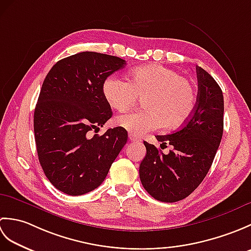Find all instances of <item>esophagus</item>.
Listing matches in <instances>:
<instances>
[{"instance_id":"obj_1","label":"esophagus","mask_w":251,"mask_h":251,"mask_svg":"<svg viewBox=\"0 0 251 251\" xmlns=\"http://www.w3.org/2000/svg\"><path fill=\"white\" fill-rule=\"evenodd\" d=\"M128 137H129V140L132 141V142H140L141 141L139 138H138L137 136H135L134 134H131V132L128 135Z\"/></svg>"}]
</instances>
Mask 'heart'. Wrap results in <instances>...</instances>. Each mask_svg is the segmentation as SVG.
I'll list each match as a JSON object with an SVG mask.
<instances>
[{"label":"heart","instance_id":"obj_1","mask_svg":"<svg viewBox=\"0 0 251 251\" xmlns=\"http://www.w3.org/2000/svg\"><path fill=\"white\" fill-rule=\"evenodd\" d=\"M102 94L112 109L126 111L142 99L145 109L119 115L115 124L134 135H143L163 125L177 129L188 122L196 105L195 89L180 74L156 63L138 67L127 81L116 75L105 77Z\"/></svg>","mask_w":251,"mask_h":251}]
</instances>
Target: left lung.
Wrapping results in <instances>:
<instances>
[{
	"instance_id": "1",
	"label": "left lung",
	"mask_w": 251,
	"mask_h": 251,
	"mask_svg": "<svg viewBox=\"0 0 251 251\" xmlns=\"http://www.w3.org/2000/svg\"><path fill=\"white\" fill-rule=\"evenodd\" d=\"M197 92L195 110L181 129L156 136L161 147L174 149L164 154L145 141L147 154L140 164L143 188L154 199L175 202L185 199L204 180L214 162L223 134V94L209 73L196 67Z\"/></svg>"
}]
</instances>
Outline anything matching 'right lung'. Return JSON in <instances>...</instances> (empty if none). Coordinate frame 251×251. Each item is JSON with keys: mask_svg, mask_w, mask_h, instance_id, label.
<instances>
[{"mask_svg": "<svg viewBox=\"0 0 251 251\" xmlns=\"http://www.w3.org/2000/svg\"><path fill=\"white\" fill-rule=\"evenodd\" d=\"M125 65L119 57L83 51L63 58L47 73L34 110L35 145L47 179L63 193L97 189L127 142L122 127L89 135L113 114L102 83Z\"/></svg>", "mask_w": 251, "mask_h": 251, "instance_id": "right-lung-1", "label": "right lung"}]
</instances>
